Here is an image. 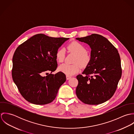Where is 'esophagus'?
Returning a JSON list of instances; mask_svg holds the SVG:
<instances>
[{
    "label": "esophagus",
    "instance_id": "34e87169",
    "mask_svg": "<svg viewBox=\"0 0 134 134\" xmlns=\"http://www.w3.org/2000/svg\"><path fill=\"white\" fill-rule=\"evenodd\" d=\"M66 79L67 80H69V79H70L72 77L71 76H68V75H66Z\"/></svg>",
    "mask_w": 134,
    "mask_h": 134
}]
</instances>
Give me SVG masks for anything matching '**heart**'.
I'll return each mask as SVG.
<instances>
[{
	"label": "heart",
	"instance_id": "obj_1",
	"mask_svg": "<svg viewBox=\"0 0 134 134\" xmlns=\"http://www.w3.org/2000/svg\"><path fill=\"white\" fill-rule=\"evenodd\" d=\"M66 48L69 53L76 55V57L73 62L74 64H62L59 66L58 70L68 76H72L80 71V66L79 64L82 67L86 66L90 63L91 57L90 55L87 53L86 47L77 41H73L70 43ZM65 56V51L64 48H60L58 49L56 53V59L58 62H63Z\"/></svg>",
	"mask_w": 134,
	"mask_h": 134
}]
</instances>
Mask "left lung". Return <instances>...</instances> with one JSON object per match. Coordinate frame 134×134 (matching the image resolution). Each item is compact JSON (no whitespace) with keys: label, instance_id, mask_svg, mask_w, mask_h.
<instances>
[{"label":"left lung","instance_id":"1","mask_svg":"<svg viewBox=\"0 0 134 134\" xmlns=\"http://www.w3.org/2000/svg\"><path fill=\"white\" fill-rule=\"evenodd\" d=\"M90 45L91 60L76 76L77 97L89 105H98L109 99L116 91L122 75L121 59L117 49L106 38L92 34L76 38Z\"/></svg>","mask_w":134,"mask_h":134}]
</instances>
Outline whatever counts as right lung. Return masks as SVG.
Segmentation results:
<instances>
[{"label": "right lung", "instance_id": "right-lung-1", "mask_svg": "<svg viewBox=\"0 0 134 134\" xmlns=\"http://www.w3.org/2000/svg\"><path fill=\"white\" fill-rule=\"evenodd\" d=\"M69 38L37 34L16 49L12 59V76L20 94L28 102L45 105L56 98L59 88L66 81L65 75L59 72L42 75L56 70V53Z\"/></svg>", "mask_w": 134, "mask_h": 134}]
</instances>
